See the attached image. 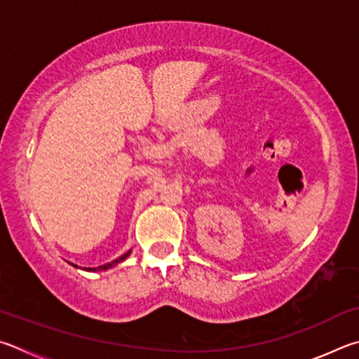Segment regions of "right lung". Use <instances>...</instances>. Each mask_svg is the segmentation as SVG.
<instances>
[{"label":"right lung","instance_id":"1","mask_svg":"<svg viewBox=\"0 0 359 359\" xmlns=\"http://www.w3.org/2000/svg\"><path fill=\"white\" fill-rule=\"evenodd\" d=\"M129 254H130V250H129L128 254H124V255L119 257V259L113 260L111 263H105V265H102V266H97V268H88V271H105V269H110V268H113V266H115V265H118V263H121L123 260L128 259ZM74 266H75V265H74Z\"/></svg>","mask_w":359,"mask_h":359}]
</instances>
